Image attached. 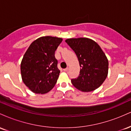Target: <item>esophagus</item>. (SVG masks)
Returning a JSON list of instances; mask_svg holds the SVG:
<instances>
[{
  "label": "esophagus",
  "mask_w": 131,
  "mask_h": 131,
  "mask_svg": "<svg viewBox=\"0 0 131 131\" xmlns=\"http://www.w3.org/2000/svg\"><path fill=\"white\" fill-rule=\"evenodd\" d=\"M68 68H67L63 69V71H65V72L68 71Z\"/></svg>",
  "instance_id": "1"
}]
</instances>
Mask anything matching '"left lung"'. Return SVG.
I'll return each mask as SVG.
<instances>
[{
	"label": "left lung",
	"mask_w": 131,
	"mask_h": 131,
	"mask_svg": "<svg viewBox=\"0 0 131 131\" xmlns=\"http://www.w3.org/2000/svg\"><path fill=\"white\" fill-rule=\"evenodd\" d=\"M65 42L74 50L81 67L78 77L71 79L73 85L84 92L99 88L108 73V60L101 47L86 37L67 39Z\"/></svg>",
	"instance_id": "left-lung-1"
}]
</instances>
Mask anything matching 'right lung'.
Masks as SVG:
<instances>
[{
	"label": "right lung",
	"instance_id": "right-lung-1",
	"mask_svg": "<svg viewBox=\"0 0 131 131\" xmlns=\"http://www.w3.org/2000/svg\"><path fill=\"white\" fill-rule=\"evenodd\" d=\"M62 38L43 36L31 43L21 63V74L24 84L35 94H44L52 90L60 71L55 52Z\"/></svg>",
	"mask_w": 131,
	"mask_h": 131
}]
</instances>
